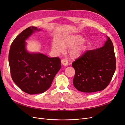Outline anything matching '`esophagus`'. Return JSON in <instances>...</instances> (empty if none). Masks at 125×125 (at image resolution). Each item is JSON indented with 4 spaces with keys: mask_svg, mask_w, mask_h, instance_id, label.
Masks as SVG:
<instances>
[{
    "mask_svg": "<svg viewBox=\"0 0 125 125\" xmlns=\"http://www.w3.org/2000/svg\"><path fill=\"white\" fill-rule=\"evenodd\" d=\"M61 62H62V65H64V66H67L68 65V60L67 59H62Z\"/></svg>",
    "mask_w": 125,
    "mask_h": 125,
    "instance_id": "1",
    "label": "esophagus"
}]
</instances>
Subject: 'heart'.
<instances>
[{
    "label": "heart",
    "instance_id": "obj_1",
    "mask_svg": "<svg viewBox=\"0 0 125 125\" xmlns=\"http://www.w3.org/2000/svg\"><path fill=\"white\" fill-rule=\"evenodd\" d=\"M84 41V37L80 35H67L63 37L60 42L58 41H54L52 47L57 52H63L65 48H71L70 56L73 58H77L82 56L85 51V46L82 44Z\"/></svg>",
    "mask_w": 125,
    "mask_h": 125
}]
</instances>
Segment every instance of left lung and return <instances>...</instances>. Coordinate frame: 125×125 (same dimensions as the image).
Listing matches in <instances>:
<instances>
[{"mask_svg":"<svg viewBox=\"0 0 125 125\" xmlns=\"http://www.w3.org/2000/svg\"><path fill=\"white\" fill-rule=\"evenodd\" d=\"M104 46L85 52L75 60L74 87L83 92L92 93L105 89L110 83L116 69V58L111 40Z\"/></svg>","mask_w":125,"mask_h":125,"instance_id":"1","label":"left lung"}]
</instances>
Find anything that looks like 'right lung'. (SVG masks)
I'll return each mask as SVG.
<instances>
[{
    "instance_id": "add662e5",
    "label": "right lung",
    "mask_w": 125,
    "mask_h": 125,
    "mask_svg": "<svg viewBox=\"0 0 125 125\" xmlns=\"http://www.w3.org/2000/svg\"><path fill=\"white\" fill-rule=\"evenodd\" d=\"M36 27L30 26L12 42L9 52L11 78L17 86L29 94L42 93L50 88L61 68L59 57H48L41 53H30L25 48V40Z\"/></svg>"
}]
</instances>
